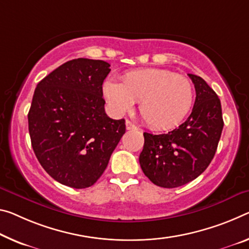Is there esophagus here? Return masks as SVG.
Masks as SVG:
<instances>
[{"mask_svg": "<svg viewBox=\"0 0 249 249\" xmlns=\"http://www.w3.org/2000/svg\"><path fill=\"white\" fill-rule=\"evenodd\" d=\"M126 124V129H128V131H134V129H137V126L135 124H133L131 121H126L125 122Z\"/></svg>", "mask_w": 249, "mask_h": 249, "instance_id": "obj_1", "label": "esophagus"}]
</instances>
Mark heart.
Segmentation results:
<instances>
[{"label": "heart", "instance_id": "heart-1", "mask_svg": "<svg viewBox=\"0 0 249 249\" xmlns=\"http://www.w3.org/2000/svg\"><path fill=\"white\" fill-rule=\"evenodd\" d=\"M103 94L114 113L128 112L140 102V113L146 124L155 129H168L185 120L194 103V88L183 75L168 70L132 71L122 83L107 80Z\"/></svg>", "mask_w": 249, "mask_h": 249}]
</instances>
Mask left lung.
I'll return each mask as SVG.
<instances>
[{
    "instance_id": "obj_1",
    "label": "left lung",
    "mask_w": 249,
    "mask_h": 249,
    "mask_svg": "<svg viewBox=\"0 0 249 249\" xmlns=\"http://www.w3.org/2000/svg\"><path fill=\"white\" fill-rule=\"evenodd\" d=\"M196 100L192 114L166 134L144 133L140 164L157 186L174 188L195 179L208 167L222 135L224 121L217 94L202 77L188 74Z\"/></svg>"
}]
</instances>
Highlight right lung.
Listing matches in <instances>:
<instances>
[{"mask_svg": "<svg viewBox=\"0 0 249 249\" xmlns=\"http://www.w3.org/2000/svg\"><path fill=\"white\" fill-rule=\"evenodd\" d=\"M107 62L75 58L38 83L29 132L39 164L58 183L86 188L96 183L125 133V120L106 115L103 82Z\"/></svg>", "mask_w": 249, "mask_h": 249, "instance_id": "right-lung-1", "label": "right lung"}]
</instances>
